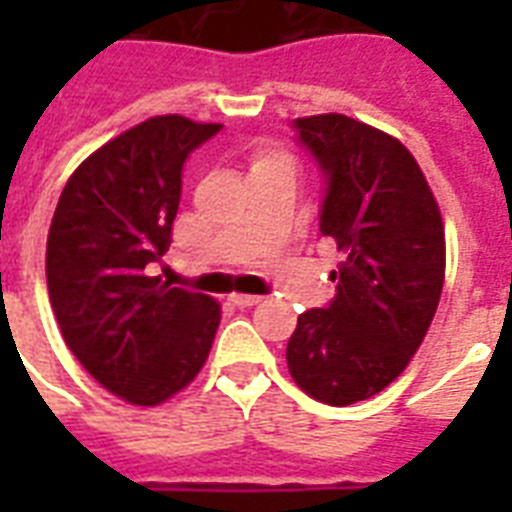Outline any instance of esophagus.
<instances>
[{"mask_svg":"<svg viewBox=\"0 0 512 512\" xmlns=\"http://www.w3.org/2000/svg\"><path fill=\"white\" fill-rule=\"evenodd\" d=\"M263 300V297L257 295H231V303L236 305V308H252V305H257Z\"/></svg>","mask_w":512,"mask_h":512,"instance_id":"1","label":"esophagus"}]
</instances>
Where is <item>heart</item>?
I'll use <instances>...</instances> for the list:
<instances>
[{"instance_id":"b5f03b06","label":"heart","mask_w":512,"mask_h":512,"mask_svg":"<svg viewBox=\"0 0 512 512\" xmlns=\"http://www.w3.org/2000/svg\"><path fill=\"white\" fill-rule=\"evenodd\" d=\"M273 162H287V156L284 154H260L252 167H263V164H273Z\"/></svg>"}]
</instances>
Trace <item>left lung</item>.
I'll return each mask as SVG.
<instances>
[{"label":"left lung","mask_w":512,"mask_h":512,"mask_svg":"<svg viewBox=\"0 0 512 512\" xmlns=\"http://www.w3.org/2000/svg\"><path fill=\"white\" fill-rule=\"evenodd\" d=\"M324 177L319 231L342 255L337 295L297 319L289 374L316 401L348 406L404 372L444 289V223L420 164L396 138L342 114L295 119Z\"/></svg>","instance_id":"8db88e82"}]
</instances>
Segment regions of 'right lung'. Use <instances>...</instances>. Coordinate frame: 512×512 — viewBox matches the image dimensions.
I'll use <instances>...</instances> for the list:
<instances>
[{"instance_id":"1","label":"right lung","mask_w":512,"mask_h":512,"mask_svg":"<svg viewBox=\"0 0 512 512\" xmlns=\"http://www.w3.org/2000/svg\"><path fill=\"white\" fill-rule=\"evenodd\" d=\"M220 130L172 114L122 132L79 164L52 215L47 289L63 340L130 404L183 390L215 340L220 305L148 268L172 244L185 159Z\"/></svg>"}]
</instances>
